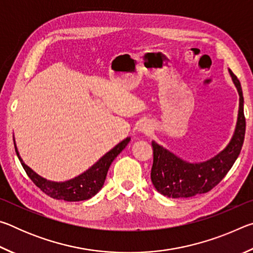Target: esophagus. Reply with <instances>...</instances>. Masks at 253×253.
Returning a JSON list of instances; mask_svg holds the SVG:
<instances>
[{"label": "esophagus", "instance_id": "obj_1", "mask_svg": "<svg viewBox=\"0 0 253 253\" xmlns=\"http://www.w3.org/2000/svg\"><path fill=\"white\" fill-rule=\"evenodd\" d=\"M138 131L144 134H149L152 131V125L148 122H142L138 125Z\"/></svg>", "mask_w": 253, "mask_h": 253}]
</instances>
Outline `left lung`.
<instances>
[{"mask_svg": "<svg viewBox=\"0 0 253 253\" xmlns=\"http://www.w3.org/2000/svg\"><path fill=\"white\" fill-rule=\"evenodd\" d=\"M229 74L239 93V110L233 135L221 152L207 161L192 163L175 155L155 140L152 142V183L156 191L164 196L182 199L207 193L221 182L237 161L246 134L245 100L239 79L230 69Z\"/></svg>", "mask_w": 253, "mask_h": 253, "instance_id": "obj_1", "label": "left lung"}]
</instances>
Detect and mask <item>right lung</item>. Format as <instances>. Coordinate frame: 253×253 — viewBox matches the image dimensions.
Returning <instances> with one entry per match:
<instances>
[{
    "mask_svg": "<svg viewBox=\"0 0 253 253\" xmlns=\"http://www.w3.org/2000/svg\"><path fill=\"white\" fill-rule=\"evenodd\" d=\"M13 142L16 155H18V158L20 160L21 164H22L24 170L27 172L28 176L32 179V182L42 192H44L50 198L57 200H65L68 201V202H79V201L91 199L92 196H95L101 190V187L104 186L109 166L111 165V163H113L115 158L122 153L123 149L127 146V144L130 142V137H127V138L117 144L113 149L107 152L91 168L84 170V173L63 182L50 181V179L42 177L39 174L34 172L31 168H29L25 164L22 157L20 156L14 137Z\"/></svg>",
    "mask_w": 253,
    "mask_h": 253,
    "instance_id": "obj_1",
    "label": "right lung"
}]
</instances>
